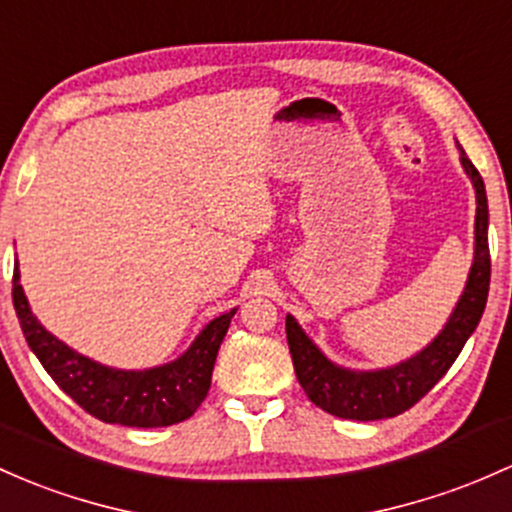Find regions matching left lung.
<instances>
[{"label": "left lung", "mask_w": 512, "mask_h": 512, "mask_svg": "<svg viewBox=\"0 0 512 512\" xmlns=\"http://www.w3.org/2000/svg\"><path fill=\"white\" fill-rule=\"evenodd\" d=\"M462 153V165L476 189V250L469 282L447 320L445 330L425 347L420 355L379 372H350L335 367L323 352L308 340L294 318L286 316V340H289L291 362L306 396L325 413L347 420H381L401 415L413 408L428 393L469 340L484 316L488 284H491V252H488V204L486 187L474 162Z\"/></svg>", "instance_id": "left-lung-1"}]
</instances>
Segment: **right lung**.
Listing matches in <instances>:
<instances>
[{"mask_svg":"<svg viewBox=\"0 0 512 512\" xmlns=\"http://www.w3.org/2000/svg\"><path fill=\"white\" fill-rule=\"evenodd\" d=\"M11 284V299L24 338L55 384L89 415L128 428H165L192 418L211 389L218 347L235 316L233 308L213 318L194 345L165 367L123 372L77 355L38 323L19 284V267H14Z\"/></svg>","mask_w":512,"mask_h":512,"instance_id":"1","label":"right lung"}]
</instances>
